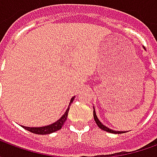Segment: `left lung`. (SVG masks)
<instances>
[{
  "label": "left lung",
  "instance_id": "1",
  "mask_svg": "<svg viewBox=\"0 0 157 157\" xmlns=\"http://www.w3.org/2000/svg\"><path fill=\"white\" fill-rule=\"evenodd\" d=\"M93 117H94V120H95L96 124H97L99 128H101V129H102V130L109 132V133H113V134H123V133H125L124 131H115V130H113L111 128H108L105 125L102 124V123L100 122V120L98 118V117H97V114H96L95 112V109H93Z\"/></svg>",
  "mask_w": 157,
  "mask_h": 157
}]
</instances>
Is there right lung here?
I'll return each instance as SVG.
<instances>
[{
  "instance_id": "add662e5",
  "label": "right lung",
  "mask_w": 157,
  "mask_h": 157,
  "mask_svg": "<svg viewBox=\"0 0 157 157\" xmlns=\"http://www.w3.org/2000/svg\"><path fill=\"white\" fill-rule=\"evenodd\" d=\"M75 98V97H73L71 99V102L69 103L68 109H66L65 113L62 115V117L59 119H58L57 121L51 124L46 125V126H43V127H26V126H22V128H25L29 131L32 132L33 134H38V135H48V134H51L54 132L57 131L59 129H60L62 128V126L64 124V123L65 120L67 119V116H68V112L69 109H70V105L71 104V102H73V100Z\"/></svg>"
}]
</instances>
